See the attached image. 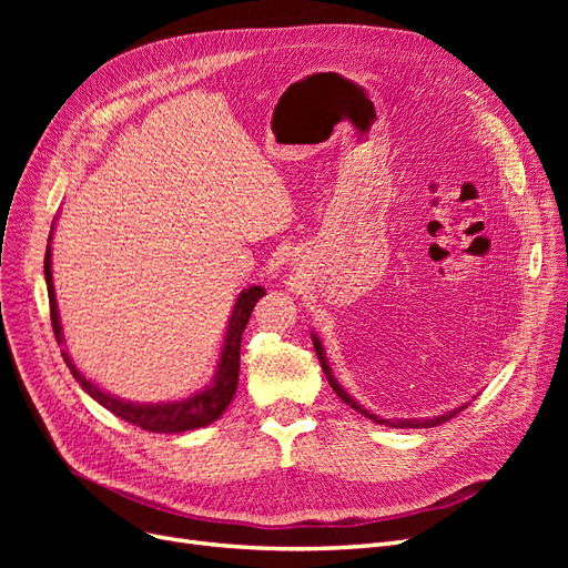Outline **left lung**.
Segmentation results:
<instances>
[{
	"mask_svg": "<svg viewBox=\"0 0 568 568\" xmlns=\"http://www.w3.org/2000/svg\"><path fill=\"white\" fill-rule=\"evenodd\" d=\"M313 346H315V353H317V357H320V365H322V369H324V376H326V382H329V386L334 388V393L338 395V398L346 403V405H351L355 412H359V415L363 417H367V419H372V422H376V424H384V426H390V428H432V426H438V424H443V422H448V419H453L455 415H459V412L467 407L469 403H464L462 407H457V409H450V412H445V415H438V417H432V419H382V417H376V415H372L369 409H365L363 405L359 403H355L353 398H351V393L343 388L338 382H336V376L332 374V367L326 365V355H324V348H322V341L317 338V334H313Z\"/></svg>",
	"mask_w": 568,
	"mask_h": 568,
	"instance_id": "obj_1",
	"label": "left lung"
}]
</instances>
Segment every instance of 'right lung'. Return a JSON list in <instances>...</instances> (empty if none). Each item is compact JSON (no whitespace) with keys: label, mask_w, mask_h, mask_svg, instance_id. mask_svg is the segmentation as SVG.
Instances as JSON below:
<instances>
[{"label":"right lung","mask_w":568,"mask_h":568,"mask_svg":"<svg viewBox=\"0 0 568 568\" xmlns=\"http://www.w3.org/2000/svg\"><path fill=\"white\" fill-rule=\"evenodd\" d=\"M44 280H47V294H49L51 326H54V336L63 346V332H61V322H59L54 282H51V234L47 242V253H44ZM263 296H265L263 286H248L242 291V294H239V298L234 303V311L230 315L225 341H222V353H220L217 369L213 374V382L203 390L194 393L192 398L175 400V403H153V405L120 400V398H115V395L101 390L90 379H84L80 369L73 365L71 355H68L65 351H61V355L65 359L68 369H71L73 379L84 388V393H90L99 405H104L109 412H113L115 417L140 426V428H144V432H153V434L192 432V428L209 426L215 419H220L222 412H225L227 405L232 403L234 393H236V384H239V351H242V334L246 329L255 303Z\"/></svg>","instance_id":"right-lung-1"}]
</instances>
